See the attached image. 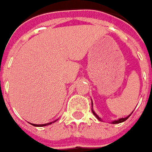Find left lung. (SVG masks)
<instances>
[{"mask_svg": "<svg viewBox=\"0 0 152 152\" xmlns=\"http://www.w3.org/2000/svg\"><path fill=\"white\" fill-rule=\"evenodd\" d=\"M92 105H93V102H92ZM92 111H93V114L95 115L96 117H97V118H98L99 120H100V118H99V115H97L95 112L94 111V110H92ZM130 115H131V114H130V115H128V116H126V117H124V118L122 117V118H120V119H118V120H115V121H113V122H112V123H113V124H116V123H121V122H124V121H126V120H127V119L129 118V116H130Z\"/></svg>", "mask_w": 152, "mask_h": 152, "instance_id": "1", "label": "left lung"}]
</instances>
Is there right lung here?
Masks as SVG:
<instances>
[{
  "instance_id": "1",
  "label": "right lung",
  "mask_w": 152,
  "mask_h": 152,
  "mask_svg": "<svg viewBox=\"0 0 152 152\" xmlns=\"http://www.w3.org/2000/svg\"><path fill=\"white\" fill-rule=\"evenodd\" d=\"M56 121H54V122H55ZM49 124H52V122H49V123H46V124H31V125H33V126H35V127H43V126H47V125H49Z\"/></svg>"
}]
</instances>
